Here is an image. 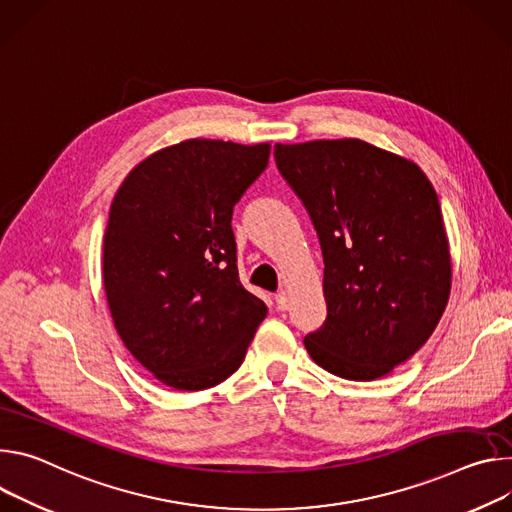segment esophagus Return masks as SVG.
<instances>
[{
  "mask_svg": "<svg viewBox=\"0 0 512 512\" xmlns=\"http://www.w3.org/2000/svg\"><path fill=\"white\" fill-rule=\"evenodd\" d=\"M274 301H276V309H278V311L289 309V295H287L285 291H280V293L274 297Z\"/></svg>",
  "mask_w": 512,
  "mask_h": 512,
  "instance_id": "obj_1",
  "label": "esophagus"
}]
</instances>
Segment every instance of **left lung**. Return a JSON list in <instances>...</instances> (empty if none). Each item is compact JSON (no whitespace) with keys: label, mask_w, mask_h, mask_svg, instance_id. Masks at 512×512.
I'll use <instances>...</instances> for the list:
<instances>
[{"label":"left lung","mask_w":512,"mask_h":512,"mask_svg":"<svg viewBox=\"0 0 512 512\" xmlns=\"http://www.w3.org/2000/svg\"><path fill=\"white\" fill-rule=\"evenodd\" d=\"M274 158L325 264L327 317L305 335L309 356L339 378L388 374L427 342L449 297L433 185L415 162L356 138L276 144Z\"/></svg>","instance_id":"8db88e82"}]
</instances>
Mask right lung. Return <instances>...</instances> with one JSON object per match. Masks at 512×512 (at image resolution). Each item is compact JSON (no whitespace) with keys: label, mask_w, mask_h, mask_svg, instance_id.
Wrapping results in <instances>:
<instances>
[{"label":"right lung","mask_w":512,"mask_h":512,"mask_svg":"<svg viewBox=\"0 0 512 512\" xmlns=\"http://www.w3.org/2000/svg\"><path fill=\"white\" fill-rule=\"evenodd\" d=\"M268 156L270 144L185 140L140 162L113 197L109 311L130 354L166 386L230 378L266 317L240 282L232 215Z\"/></svg>","instance_id":"right-lung-1"}]
</instances>
